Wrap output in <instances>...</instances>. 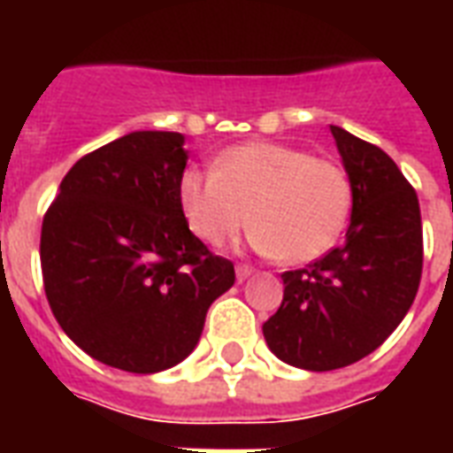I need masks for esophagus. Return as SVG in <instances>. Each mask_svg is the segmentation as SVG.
Wrapping results in <instances>:
<instances>
[{
    "label": "esophagus",
    "instance_id": "34e87169",
    "mask_svg": "<svg viewBox=\"0 0 453 453\" xmlns=\"http://www.w3.org/2000/svg\"><path fill=\"white\" fill-rule=\"evenodd\" d=\"M252 274H255V269H252V266H247V265H237L235 266L237 281H245L247 276H252Z\"/></svg>",
    "mask_w": 453,
    "mask_h": 453
}]
</instances>
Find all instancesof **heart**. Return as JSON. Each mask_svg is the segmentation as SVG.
<instances>
[{
  "mask_svg": "<svg viewBox=\"0 0 453 453\" xmlns=\"http://www.w3.org/2000/svg\"><path fill=\"white\" fill-rule=\"evenodd\" d=\"M179 203L191 233L223 245L250 223L257 252L308 265L340 240L351 208L347 172L284 142L226 150L213 169H187Z\"/></svg>",
  "mask_w": 453,
  "mask_h": 453,
  "instance_id": "1",
  "label": "heart"
}]
</instances>
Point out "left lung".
I'll use <instances>...</instances> for the list:
<instances>
[{
	"label": "left lung",
	"instance_id": "left-lung-1",
	"mask_svg": "<svg viewBox=\"0 0 453 453\" xmlns=\"http://www.w3.org/2000/svg\"><path fill=\"white\" fill-rule=\"evenodd\" d=\"M351 184L344 245L284 272V301L262 333L291 366L333 371L379 349L418 296L422 220L415 188L376 145L330 126Z\"/></svg>",
	"mask_w": 453,
	"mask_h": 453
}]
</instances>
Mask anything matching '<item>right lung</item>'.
Returning a JSON list of instances; mask_svg holds the SVG:
<instances>
[{
    "mask_svg": "<svg viewBox=\"0 0 453 453\" xmlns=\"http://www.w3.org/2000/svg\"><path fill=\"white\" fill-rule=\"evenodd\" d=\"M181 133L135 130L84 155L60 181L41 230L48 303L92 359L157 373L198 344L235 266L191 230L179 179Z\"/></svg>",
    "mask_w": 453,
    "mask_h": 453,
    "instance_id": "right-lung-1",
    "label": "right lung"
}]
</instances>
